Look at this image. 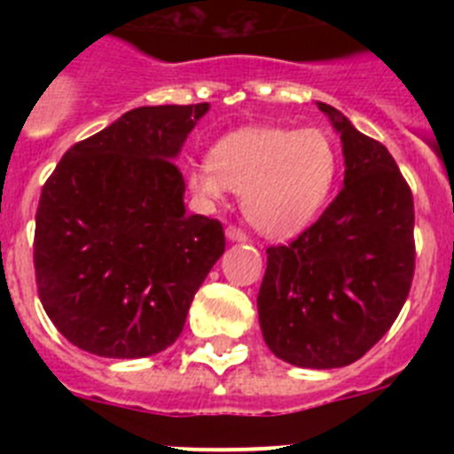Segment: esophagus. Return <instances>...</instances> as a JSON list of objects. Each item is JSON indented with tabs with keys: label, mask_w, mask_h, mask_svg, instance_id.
Segmentation results:
<instances>
[{
	"label": "esophagus",
	"mask_w": 454,
	"mask_h": 454,
	"mask_svg": "<svg viewBox=\"0 0 454 454\" xmlns=\"http://www.w3.org/2000/svg\"><path fill=\"white\" fill-rule=\"evenodd\" d=\"M224 234H227V239H230L231 243H243V240H247L246 231L239 230V227H234V224H230V227L224 230Z\"/></svg>",
	"instance_id": "esophagus-1"
}]
</instances>
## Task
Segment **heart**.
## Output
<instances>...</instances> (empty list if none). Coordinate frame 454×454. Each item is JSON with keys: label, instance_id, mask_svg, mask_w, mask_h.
I'll use <instances>...</instances> for the list:
<instances>
[{"label": "heart", "instance_id": "b5f03b06", "mask_svg": "<svg viewBox=\"0 0 454 454\" xmlns=\"http://www.w3.org/2000/svg\"><path fill=\"white\" fill-rule=\"evenodd\" d=\"M208 163L186 172L207 207L243 192V211L262 234L293 239L325 208L339 177V150L327 131L309 127H240L208 150Z\"/></svg>", "mask_w": 454, "mask_h": 454}]
</instances>
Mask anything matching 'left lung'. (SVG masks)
<instances>
[{
    "instance_id": "1",
    "label": "left lung",
    "mask_w": 454,
    "mask_h": 454,
    "mask_svg": "<svg viewBox=\"0 0 454 454\" xmlns=\"http://www.w3.org/2000/svg\"><path fill=\"white\" fill-rule=\"evenodd\" d=\"M340 136L346 177L291 246L268 247L259 325L275 356L300 368L362 359L398 318L414 279V198L387 147L318 102Z\"/></svg>"
}]
</instances>
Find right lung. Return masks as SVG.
I'll return each mask as SVG.
<instances>
[{
    "label": "right lung",
    "mask_w": 454,
    "mask_h": 454,
    "mask_svg": "<svg viewBox=\"0 0 454 454\" xmlns=\"http://www.w3.org/2000/svg\"><path fill=\"white\" fill-rule=\"evenodd\" d=\"M208 104L140 106L63 154L40 192L34 266L54 327L98 356L172 346L224 252L218 220L188 215L175 159Z\"/></svg>",
    "instance_id": "right-lung-1"
}]
</instances>
